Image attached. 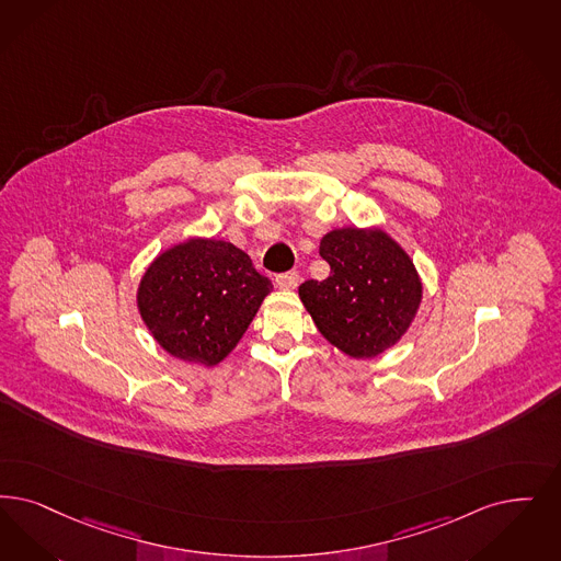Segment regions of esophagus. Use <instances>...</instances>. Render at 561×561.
<instances>
[{"label":"esophagus","mask_w":561,"mask_h":561,"mask_svg":"<svg viewBox=\"0 0 561 561\" xmlns=\"http://www.w3.org/2000/svg\"><path fill=\"white\" fill-rule=\"evenodd\" d=\"M298 284H300V275L296 271H288V273H282L275 277V286L279 290H294Z\"/></svg>","instance_id":"esophagus-1"}]
</instances>
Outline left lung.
Returning <instances> with one entry per match:
<instances>
[{
    "instance_id": "1",
    "label": "left lung",
    "mask_w": 561,
    "mask_h": 561,
    "mask_svg": "<svg viewBox=\"0 0 561 561\" xmlns=\"http://www.w3.org/2000/svg\"><path fill=\"white\" fill-rule=\"evenodd\" d=\"M330 277L300 284L317 330L353 359H374L409 332L424 284L413 259L380 225L337 227L321 238Z\"/></svg>"
}]
</instances>
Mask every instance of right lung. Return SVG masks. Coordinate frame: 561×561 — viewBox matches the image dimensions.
Instances as JSON below:
<instances>
[{"label": "right lung", "mask_w": 561, "mask_h": 561, "mask_svg": "<svg viewBox=\"0 0 561 561\" xmlns=\"http://www.w3.org/2000/svg\"><path fill=\"white\" fill-rule=\"evenodd\" d=\"M271 290L244 250L196 236L158 254L137 284L135 302L164 353L215 367L238 346Z\"/></svg>", "instance_id": "1"}]
</instances>
